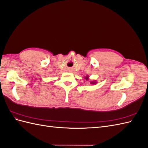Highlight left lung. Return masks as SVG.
<instances>
[{"mask_svg": "<svg viewBox=\"0 0 148 148\" xmlns=\"http://www.w3.org/2000/svg\"><path fill=\"white\" fill-rule=\"evenodd\" d=\"M84 79L86 81H88L89 80V75H86V76L85 77H84ZM90 83L91 84H92V85H94V84H97V82H96L95 81H90Z\"/></svg>", "mask_w": 148, "mask_h": 148, "instance_id": "8db88e82", "label": "left lung"}]
</instances>
